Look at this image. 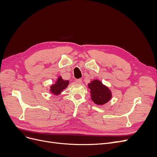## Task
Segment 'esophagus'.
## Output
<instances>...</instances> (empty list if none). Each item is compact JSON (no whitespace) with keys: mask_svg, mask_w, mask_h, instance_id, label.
<instances>
[{"mask_svg":"<svg viewBox=\"0 0 157 157\" xmlns=\"http://www.w3.org/2000/svg\"><path fill=\"white\" fill-rule=\"evenodd\" d=\"M76 82L77 84H81L82 83V79H77L76 80Z\"/></svg>","mask_w":157,"mask_h":157,"instance_id":"34e87169","label":"esophagus"}]
</instances>
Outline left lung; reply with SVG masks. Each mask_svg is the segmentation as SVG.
<instances>
[{"label": "left lung", "instance_id": "left-lung-1", "mask_svg": "<svg viewBox=\"0 0 157 157\" xmlns=\"http://www.w3.org/2000/svg\"><path fill=\"white\" fill-rule=\"evenodd\" d=\"M91 99L94 103L103 105L111 100L112 92L107 86L99 80L94 79L88 84Z\"/></svg>", "mask_w": 157, "mask_h": 157}]
</instances>
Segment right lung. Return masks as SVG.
Wrapping results in <instances>:
<instances>
[{
	"label": "right lung",
	"mask_w": 157,
	"mask_h": 157,
	"mask_svg": "<svg viewBox=\"0 0 157 157\" xmlns=\"http://www.w3.org/2000/svg\"><path fill=\"white\" fill-rule=\"evenodd\" d=\"M69 81L67 80H63L61 77H58L54 84H52L50 86V92L53 95L58 96L61 92L63 91L68 86Z\"/></svg>",
	"instance_id": "1"
}]
</instances>
